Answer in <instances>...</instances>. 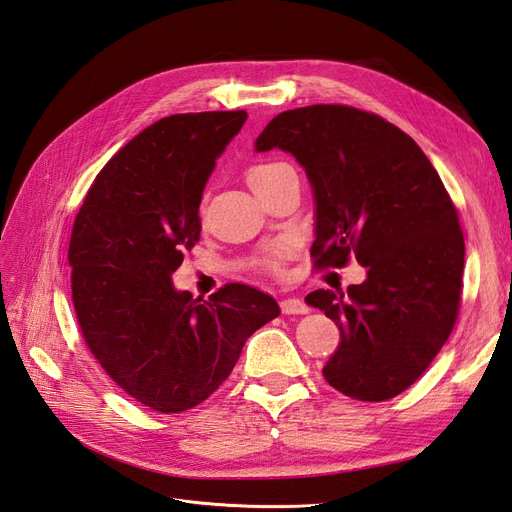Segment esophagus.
Listing matches in <instances>:
<instances>
[{
	"label": "esophagus",
	"mask_w": 512,
	"mask_h": 512,
	"mask_svg": "<svg viewBox=\"0 0 512 512\" xmlns=\"http://www.w3.org/2000/svg\"><path fill=\"white\" fill-rule=\"evenodd\" d=\"M280 307H282L284 314H307V312H309L307 303H305L303 299H299V297L282 299V301H280Z\"/></svg>",
	"instance_id": "esophagus-1"
}]
</instances>
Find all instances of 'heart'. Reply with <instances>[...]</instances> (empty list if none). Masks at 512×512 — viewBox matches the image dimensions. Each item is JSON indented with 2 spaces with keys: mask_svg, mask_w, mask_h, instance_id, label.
Here are the masks:
<instances>
[{
  "mask_svg": "<svg viewBox=\"0 0 512 512\" xmlns=\"http://www.w3.org/2000/svg\"><path fill=\"white\" fill-rule=\"evenodd\" d=\"M286 164H280V162H262V164H254L245 170V181L247 185H250V190L256 194L260 192L265 185L280 173V170L284 168ZM284 256V250L280 247V250H275L269 258H267V265L271 269H277L280 267V258Z\"/></svg>",
  "mask_w": 512,
  "mask_h": 512,
  "instance_id": "heart-1",
  "label": "heart"
}]
</instances>
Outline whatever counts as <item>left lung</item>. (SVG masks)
<instances>
[{"mask_svg": "<svg viewBox=\"0 0 512 512\" xmlns=\"http://www.w3.org/2000/svg\"><path fill=\"white\" fill-rule=\"evenodd\" d=\"M254 147L288 151L305 168L316 203L314 265L344 267L354 256L367 269L346 294L314 290L305 299L342 333L324 378L361 401L406 391L459 314L466 245L436 168L393 123L342 104L284 111Z\"/></svg>", "mask_w": 512, "mask_h": 512, "instance_id": "left-lung-1", "label": "left lung"}]
</instances>
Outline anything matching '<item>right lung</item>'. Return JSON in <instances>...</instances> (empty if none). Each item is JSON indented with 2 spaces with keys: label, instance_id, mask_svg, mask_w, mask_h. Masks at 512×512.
Here are the masks:
<instances>
[{
  "label": "right lung",
  "instance_id": "1",
  "mask_svg": "<svg viewBox=\"0 0 512 512\" xmlns=\"http://www.w3.org/2000/svg\"><path fill=\"white\" fill-rule=\"evenodd\" d=\"M245 111L170 115L121 147L72 226V303L85 344L119 389L156 412L218 389L243 344L280 316L269 294L228 284L209 301L173 286L200 239L198 207Z\"/></svg>",
  "mask_w": 512,
  "mask_h": 512
}]
</instances>
